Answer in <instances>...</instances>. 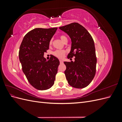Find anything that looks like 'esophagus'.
<instances>
[{
    "mask_svg": "<svg viewBox=\"0 0 122 122\" xmlns=\"http://www.w3.org/2000/svg\"><path fill=\"white\" fill-rule=\"evenodd\" d=\"M60 64H63V61H61V60H60Z\"/></svg>",
    "mask_w": 122,
    "mask_h": 122,
    "instance_id": "esophagus-1",
    "label": "esophagus"
}]
</instances>
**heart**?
<instances>
[{"mask_svg": "<svg viewBox=\"0 0 122 122\" xmlns=\"http://www.w3.org/2000/svg\"><path fill=\"white\" fill-rule=\"evenodd\" d=\"M60 38L62 42L65 43L66 41H68V39L65 36L61 35V36H60ZM52 40H51L50 41V42H49L50 45L52 44ZM66 53V51L64 50H55V51H54V52H53V54L54 55H55V56H56L57 57H58L59 58H63L64 56H65Z\"/></svg>", "mask_w": 122, "mask_h": 122, "instance_id": "b5f03b06", "label": "heart"}]
</instances>
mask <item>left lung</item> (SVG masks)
Wrapping results in <instances>:
<instances>
[{
  "mask_svg": "<svg viewBox=\"0 0 122 122\" xmlns=\"http://www.w3.org/2000/svg\"><path fill=\"white\" fill-rule=\"evenodd\" d=\"M69 36L72 46L68 58L75 56V61H65V74L70 86L77 88L86 87L94 78L97 57L93 38L86 29L78 23L60 27Z\"/></svg>",
  "mask_w": 122,
  "mask_h": 122,
  "instance_id": "left-lung-1",
  "label": "left lung"
}]
</instances>
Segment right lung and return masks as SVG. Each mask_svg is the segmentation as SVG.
<instances>
[{
  "instance_id": "right-lung-1",
  "label": "right lung",
  "mask_w": 122,
  "mask_h": 122,
  "mask_svg": "<svg viewBox=\"0 0 122 122\" xmlns=\"http://www.w3.org/2000/svg\"><path fill=\"white\" fill-rule=\"evenodd\" d=\"M57 28H36L29 31L22 40L19 57L22 71L31 86L39 90L49 89L54 84L60 61L52 55L44 57Z\"/></svg>"
}]
</instances>
